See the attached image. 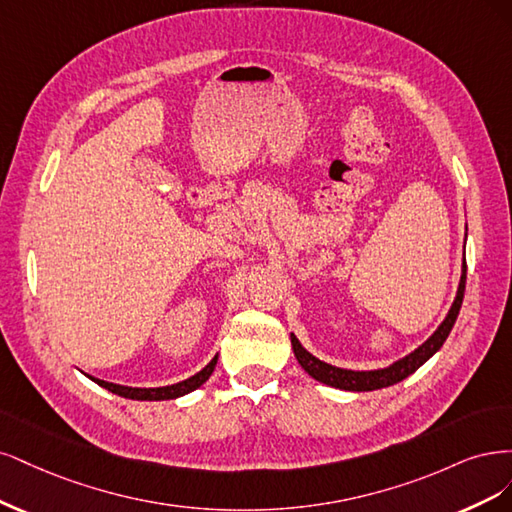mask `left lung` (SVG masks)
I'll return each mask as SVG.
<instances>
[{"instance_id":"8db88e82","label":"left lung","mask_w":512,"mask_h":512,"mask_svg":"<svg viewBox=\"0 0 512 512\" xmlns=\"http://www.w3.org/2000/svg\"><path fill=\"white\" fill-rule=\"evenodd\" d=\"M466 232H468V225H466ZM464 291H466V261H464V266H461V278H459L455 300L447 312V317H444L442 323L436 327V332L427 338L421 346H417L415 351L404 355L398 361H393V364H389L387 368L349 370V368L332 366V364H327V361H321L319 357L308 353L302 346V342L295 338V334H291L293 355L308 376H312L315 381H319L327 387L342 389V391H374V389L391 387L395 383L404 381V378H408L412 372H417L427 359L434 357L440 351V346L444 344V340L449 338L451 329L457 321L461 302H464Z\"/></svg>"}]
</instances>
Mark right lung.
<instances>
[{
	"label": "right lung",
	"mask_w": 512,
	"mask_h": 512,
	"mask_svg": "<svg viewBox=\"0 0 512 512\" xmlns=\"http://www.w3.org/2000/svg\"><path fill=\"white\" fill-rule=\"evenodd\" d=\"M217 359L219 355H214L210 359V364L200 370L197 374L189 376L187 381H180L176 385H166V387H127V385H117V383H108V381H102V378H91L93 383H97L100 387L112 391L121 395V398H127V400H140V402H161V400H176V398H183V395L200 389L210 374L214 372V366H217Z\"/></svg>",
	"instance_id": "obj_1"
}]
</instances>
